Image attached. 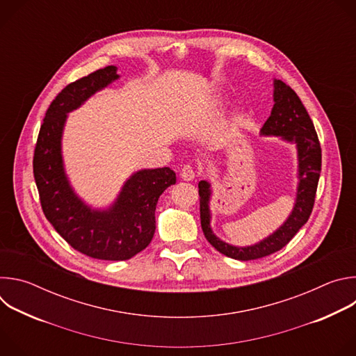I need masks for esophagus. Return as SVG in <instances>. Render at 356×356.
Segmentation results:
<instances>
[{
	"label": "esophagus",
	"mask_w": 356,
	"mask_h": 356,
	"mask_svg": "<svg viewBox=\"0 0 356 356\" xmlns=\"http://www.w3.org/2000/svg\"><path fill=\"white\" fill-rule=\"evenodd\" d=\"M180 176H181V179H183V180H186V181H191V180H194V179H195V172H194V169H193L191 166L186 165V166L181 169Z\"/></svg>",
	"instance_id": "34e87169"
}]
</instances>
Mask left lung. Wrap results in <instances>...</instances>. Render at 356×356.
Masks as SVG:
<instances>
[{
    "mask_svg": "<svg viewBox=\"0 0 356 356\" xmlns=\"http://www.w3.org/2000/svg\"><path fill=\"white\" fill-rule=\"evenodd\" d=\"M273 101L270 117L264 124L261 135L280 136L294 143L298 161V186L296 202L289 218L268 238L250 246H234L221 241L211 229V184L206 180L198 183L201 228L207 241L222 255L238 261H253L265 258L286 246L298 229L306 224L313 211L316 191L321 172V146L314 124L304 108L298 95L282 80L273 81Z\"/></svg>",
    "mask_w": 356,
    "mask_h": 356,
    "instance_id": "8db88e82",
    "label": "left lung"
}]
</instances>
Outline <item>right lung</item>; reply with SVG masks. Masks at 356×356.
I'll list each match as a JSON object with an SVG mask.
<instances>
[{"label": "right lung", "mask_w": 356, "mask_h": 356, "mask_svg": "<svg viewBox=\"0 0 356 356\" xmlns=\"http://www.w3.org/2000/svg\"><path fill=\"white\" fill-rule=\"evenodd\" d=\"M117 79V67L107 66L66 86L46 111L33 155V176L44 217L70 246L103 261L131 259L150 243L158 200L176 183L170 168L139 170L106 210L87 206L70 186L62 156L67 114Z\"/></svg>", "instance_id": "right-lung-1"}]
</instances>
